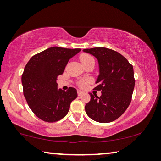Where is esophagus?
<instances>
[{
  "label": "esophagus",
  "instance_id": "obj_1",
  "mask_svg": "<svg viewBox=\"0 0 161 161\" xmlns=\"http://www.w3.org/2000/svg\"><path fill=\"white\" fill-rule=\"evenodd\" d=\"M77 93H78L79 96H81V95H82V94H84V92L80 91V90H78V91H77Z\"/></svg>",
  "mask_w": 161,
  "mask_h": 161
}]
</instances>
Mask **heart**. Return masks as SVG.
Returning <instances> with one entry per match:
<instances>
[{"label": "heart", "mask_w": 161, "mask_h": 161, "mask_svg": "<svg viewBox=\"0 0 161 161\" xmlns=\"http://www.w3.org/2000/svg\"><path fill=\"white\" fill-rule=\"evenodd\" d=\"M79 60H80V61L82 64V65H84V64H88V63L92 62V61L95 62L93 57H92L91 55L87 54V53H82V54L79 56ZM89 83H91V79H84V80L81 81V82H79L78 85L79 87H81V88H86V87L88 86Z\"/></svg>", "instance_id": "heart-1"}]
</instances>
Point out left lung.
Here are the masks:
<instances>
[{
	"label": "left lung",
	"mask_w": 161,
	"mask_h": 161,
	"mask_svg": "<svg viewBox=\"0 0 161 161\" xmlns=\"http://www.w3.org/2000/svg\"><path fill=\"white\" fill-rule=\"evenodd\" d=\"M96 57L99 75L95 89L101 91L97 97L90 93L91 100L85 109L92 119L101 123L116 120L130 104L135 87L132 66L123 55L106 47L84 49Z\"/></svg>",
	"instance_id": "obj_1"
}]
</instances>
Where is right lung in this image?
<instances>
[{
    "label": "right lung",
    "instance_id": "add662e5",
    "mask_svg": "<svg viewBox=\"0 0 161 161\" xmlns=\"http://www.w3.org/2000/svg\"><path fill=\"white\" fill-rule=\"evenodd\" d=\"M81 51L51 47L32 57L22 75L24 97L32 112L42 120L53 123L69 112L77 91L57 88V76L64 73L70 59Z\"/></svg>",
    "mask_w": 161,
    "mask_h": 161
}]
</instances>
